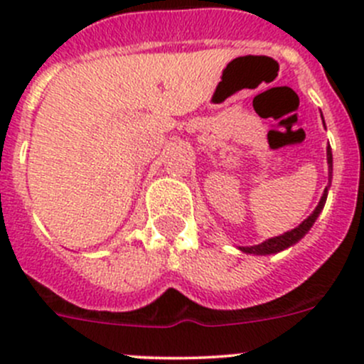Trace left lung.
Here are the masks:
<instances>
[{"label": "left lung", "instance_id": "8db88e82", "mask_svg": "<svg viewBox=\"0 0 364 364\" xmlns=\"http://www.w3.org/2000/svg\"><path fill=\"white\" fill-rule=\"evenodd\" d=\"M322 123H324V117H322ZM324 127H326V123H324ZM328 167H329V185L324 188V193H322L317 208L314 209V213H311L306 220H303V222H301L296 229L287 230V232L280 234V236L269 237V240L262 241L260 245H253V247H240V250L245 253H253V255H271V253H278V252L285 250V248L292 247V245H296L297 241L303 240V237L308 234V230L314 227L315 220L318 218L321 211L324 209L326 199H328V190H329V186H331V178H333V153H331V148H329V146H328Z\"/></svg>", "mask_w": 364, "mask_h": 364}]
</instances>
